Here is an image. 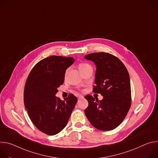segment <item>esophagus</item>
I'll return each mask as SVG.
<instances>
[{"mask_svg": "<svg viewBox=\"0 0 158 158\" xmlns=\"http://www.w3.org/2000/svg\"><path fill=\"white\" fill-rule=\"evenodd\" d=\"M83 98V97L82 96V95H79L78 96V99H80V98Z\"/></svg>", "mask_w": 158, "mask_h": 158, "instance_id": "34e87169", "label": "esophagus"}]
</instances>
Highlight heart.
<instances>
[{
	"mask_svg": "<svg viewBox=\"0 0 158 158\" xmlns=\"http://www.w3.org/2000/svg\"><path fill=\"white\" fill-rule=\"evenodd\" d=\"M89 64H86V63H81L79 65V68H81L82 67H84V66H88Z\"/></svg>",
	"mask_w": 158,
	"mask_h": 158,
	"instance_id": "obj_1",
	"label": "heart"
}]
</instances>
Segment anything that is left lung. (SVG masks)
I'll return each mask as SVG.
<instances>
[{"mask_svg": "<svg viewBox=\"0 0 158 158\" xmlns=\"http://www.w3.org/2000/svg\"><path fill=\"white\" fill-rule=\"evenodd\" d=\"M84 58L96 66L93 92L103 96L102 100L92 95L85 98L89 106L85 114L90 124L101 131L116 128L126 116L131 103L129 75L127 68L117 57L107 52H94Z\"/></svg>", "mask_w": 158, "mask_h": 158, "instance_id": "left-lung-1", "label": "left lung"}]
</instances>
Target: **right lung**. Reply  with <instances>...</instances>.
Returning a JSON list of instances; mask_svg holds the SVG:
<instances>
[{
	"instance_id": "obj_1",
	"label": "right lung",
	"mask_w": 158,
	"mask_h": 158,
	"mask_svg": "<svg viewBox=\"0 0 158 158\" xmlns=\"http://www.w3.org/2000/svg\"><path fill=\"white\" fill-rule=\"evenodd\" d=\"M75 61L73 57L51 56L34 66L26 80L24 102L34 125L53 135L66 126L77 98L69 94L61 100L55 96L64 83L66 70Z\"/></svg>"
}]
</instances>
